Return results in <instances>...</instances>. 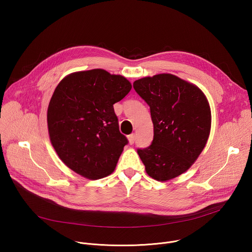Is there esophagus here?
I'll use <instances>...</instances> for the list:
<instances>
[{
  "mask_svg": "<svg viewBox=\"0 0 252 252\" xmlns=\"http://www.w3.org/2000/svg\"><path fill=\"white\" fill-rule=\"evenodd\" d=\"M127 139H128L129 145H132V143H133L134 140H135V135H134L133 133H131V134H129V135L127 136Z\"/></svg>",
  "mask_w": 252,
  "mask_h": 252,
  "instance_id": "esophagus-1",
  "label": "esophagus"
}]
</instances>
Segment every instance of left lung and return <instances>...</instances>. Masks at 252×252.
I'll use <instances>...</instances> for the list:
<instances>
[{"label":"left lung","mask_w":252,"mask_h":252,"mask_svg":"<svg viewBox=\"0 0 252 252\" xmlns=\"http://www.w3.org/2000/svg\"><path fill=\"white\" fill-rule=\"evenodd\" d=\"M151 107L152 145L137 154L147 173L167 182L186 172L203 151L211 127V112L203 92L171 74L145 77L133 83Z\"/></svg>","instance_id":"1"}]
</instances>
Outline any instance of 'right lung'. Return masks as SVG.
<instances>
[{
  "label": "right lung",
  "mask_w": 252,
  "mask_h": 252,
  "mask_svg": "<svg viewBox=\"0 0 252 252\" xmlns=\"http://www.w3.org/2000/svg\"><path fill=\"white\" fill-rule=\"evenodd\" d=\"M131 90L121 75L101 68L65 76L48 107V129L61 160L88 179L114 172L127 143L121 133L114 104Z\"/></svg>",
  "instance_id": "1"
}]
</instances>
